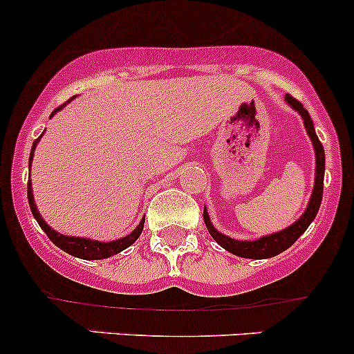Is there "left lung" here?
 Masks as SVG:
<instances>
[{"label": "left lung", "instance_id": "left-lung-1", "mask_svg": "<svg viewBox=\"0 0 354 354\" xmlns=\"http://www.w3.org/2000/svg\"><path fill=\"white\" fill-rule=\"evenodd\" d=\"M285 100L288 102V105H291V109H295V111L301 115L305 127H307V134L310 136V140L313 143V150H315V184H313L310 201H308V206H307V209H305V213L301 214V216L298 218L293 225L286 227L285 230L271 233V235L261 236V239H257V240H235V239H230V236L223 235V233H220L216 228L213 227V223H211V220H209V214H207V209L204 207L203 218H204V223H206V228H207V232H209V235L213 236V239L216 240V242L220 243L225 250H228V252L235 254V256H239V257L269 259V257H274V256H278V254L285 252L288 247L293 245V243L298 240V236L307 230L308 225L315 220L317 211H319L320 203H322L324 170H326V155H324V147H322V143L319 141V138H317L315 127H313L312 118L308 115L307 109H305L304 105L297 100V98L291 97L290 93H286Z\"/></svg>", "mask_w": 354, "mask_h": 354}]
</instances>
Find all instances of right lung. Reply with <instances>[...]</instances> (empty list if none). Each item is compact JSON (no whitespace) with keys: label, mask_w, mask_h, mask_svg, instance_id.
<instances>
[{"label":"right lung","mask_w":354,"mask_h":354,"mask_svg":"<svg viewBox=\"0 0 354 354\" xmlns=\"http://www.w3.org/2000/svg\"><path fill=\"white\" fill-rule=\"evenodd\" d=\"M75 98V97H73ZM73 98H69L68 102H71ZM66 104L59 105V107L56 109V111L50 114V118H53L54 114H56L57 111H61V109L64 107ZM42 134L37 138V140L34 141V145H32V150H30V158H28V163H32V158H34V151H35V147H37V143L41 141ZM27 196H28V204H30V209H32V214H34V218L37 220L39 227L42 228L44 232H46V235L49 236L50 242L54 243V245L59 247L61 250H64V252H68L69 256H75V257H80V259H85V261H97V259H107V257H112L115 256V254H119L121 250L127 249L129 245H133L134 242L138 240V236L141 235V232H143V225H145V220L140 221V225L136 227V230H133L129 233V235L122 236V239L119 240H112V242H98V240H90V239H82V236H68V235H63V233H57L56 230H53V228L49 227V225L44 221V218L41 216V213H39L37 209V204L34 201V192H32V182L28 180L27 184Z\"/></svg>","instance_id":"1"}]
</instances>
